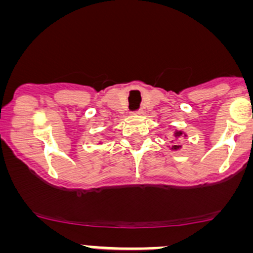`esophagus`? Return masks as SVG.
<instances>
[{
	"label": "esophagus",
	"instance_id": "34e87169",
	"mask_svg": "<svg viewBox=\"0 0 253 253\" xmlns=\"http://www.w3.org/2000/svg\"><path fill=\"white\" fill-rule=\"evenodd\" d=\"M134 113H135V114H141V110L139 109V110H136V112H134Z\"/></svg>",
	"mask_w": 253,
	"mask_h": 253
}]
</instances>
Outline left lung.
<instances>
[{
	"label": "left lung",
	"instance_id": "left-lung-1",
	"mask_svg": "<svg viewBox=\"0 0 253 253\" xmlns=\"http://www.w3.org/2000/svg\"><path fill=\"white\" fill-rule=\"evenodd\" d=\"M179 135H182V133L181 132H177V133H175V136H179ZM177 145H175V146H173V149H177Z\"/></svg>",
	"mask_w": 253,
	"mask_h": 253
}]
</instances>
